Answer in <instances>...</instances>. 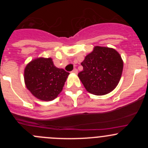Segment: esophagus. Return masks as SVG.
Segmentation results:
<instances>
[{"label": "esophagus", "instance_id": "1", "mask_svg": "<svg viewBox=\"0 0 148 148\" xmlns=\"http://www.w3.org/2000/svg\"><path fill=\"white\" fill-rule=\"evenodd\" d=\"M72 73H74V74H77V72H78V70L77 69H73V71H71Z\"/></svg>", "mask_w": 148, "mask_h": 148}]
</instances>
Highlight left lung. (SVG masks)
Wrapping results in <instances>:
<instances>
[{"label":"left lung","mask_w":148,"mask_h":148,"mask_svg":"<svg viewBox=\"0 0 148 148\" xmlns=\"http://www.w3.org/2000/svg\"><path fill=\"white\" fill-rule=\"evenodd\" d=\"M83 71L78 77L86 91L95 95H104L114 89L120 82L123 61L114 49L95 46L81 63Z\"/></svg>","instance_id":"1"}]
</instances>
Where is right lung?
<instances>
[{
    "label": "right lung",
    "instance_id": "1",
    "mask_svg": "<svg viewBox=\"0 0 148 148\" xmlns=\"http://www.w3.org/2000/svg\"><path fill=\"white\" fill-rule=\"evenodd\" d=\"M69 73L53 64L51 58H37L26 65L24 81L31 93L37 99L51 101L62 91Z\"/></svg>",
    "mask_w": 148,
    "mask_h": 148
}]
</instances>
